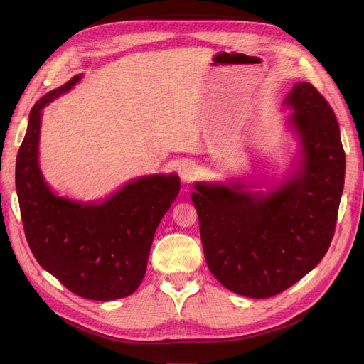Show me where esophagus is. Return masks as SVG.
<instances>
[{
  "label": "esophagus",
  "mask_w": 364,
  "mask_h": 364,
  "mask_svg": "<svg viewBox=\"0 0 364 364\" xmlns=\"http://www.w3.org/2000/svg\"><path fill=\"white\" fill-rule=\"evenodd\" d=\"M194 174H196V167L193 162H185L181 165L179 176L183 182H190L194 178Z\"/></svg>",
  "instance_id": "obj_1"
}]
</instances>
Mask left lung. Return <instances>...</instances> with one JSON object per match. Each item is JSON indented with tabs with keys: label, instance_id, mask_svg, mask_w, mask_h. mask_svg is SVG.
<instances>
[{
	"label": "left lung",
	"instance_id": "left-lung-1",
	"mask_svg": "<svg viewBox=\"0 0 364 364\" xmlns=\"http://www.w3.org/2000/svg\"><path fill=\"white\" fill-rule=\"evenodd\" d=\"M301 139V168L270 193L245 183H196L191 194L209 270L230 291L264 299L311 272L331 245L345 183L333 107L311 83L284 100Z\"/></svg>",
	"mask_w": 364,
	"mask_h": 364
}]
</instances>
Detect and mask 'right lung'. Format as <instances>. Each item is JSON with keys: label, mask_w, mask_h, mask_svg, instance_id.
Masks as SVG:
<instances>
[{"label": "right lung", "mask_w": 364, "mask_h": 364, "mask_svg": "<svg viewBox=\"0 0 364 364\" xmlns=\"http://www.w3.org/2000/svg\"><path fill=\"white\" fill-rule=\"evenodd\" d=\"M82 79L43 95L31 107L16 158V193L27 243L41 266L77 296L114 301L144 279L153 237L181 188L178 174L130 181L100 203H82L51 191L39 168L42 109Z\"/></svg>", "instance_id": "add662e5"}]
</instances>
